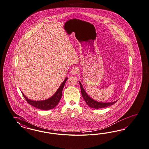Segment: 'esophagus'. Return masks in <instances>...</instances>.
<instances>
[{
    "label": "esophagus",
    "mask_w": 149,
    "mask_h": 149,
    "mask_svg": "<svg viewBox=\"0 0 149 149\" xmlns=\"http://www.w3.org/2000/svg\"><path fill=\"white\" fill-rule=\"evenodd\" d=\"M79 70H80V69H79V67H75L73 68L72 69L71 73L72 74V75H75V74H77L78 72H79Z\"/></svg>",
    "instance_id": "esophagus-1"
}]
</instances>
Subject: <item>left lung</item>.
Listing matches in <instances>:
<instances>
[{
  "label": "left lung",
  "instance_id": "obj_1",
  "mask_svg": "<svg viewBox=\"0 0 149 149\" xmlns=\"http://www.w3.org/2000/svg\"><path fill=\"white\" fill-rule=\"evenodd\" d=\"M79 83L80 85L82 97L85 100L86 103L90 107L95 109H102V108H104V107H106L113 105L118 101H115L114 102H100L94 100L91 97H89L88 94L85 92V89L83 88L82 85L80 81H79Z\"/></svg>",
  "mask_w": 149,
  "mask_h": 149
}]
</instances>
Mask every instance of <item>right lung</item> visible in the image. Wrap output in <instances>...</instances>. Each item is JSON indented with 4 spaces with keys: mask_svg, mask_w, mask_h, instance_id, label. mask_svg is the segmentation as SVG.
<instances>
[{
    "mask_svg": "<svg viewBox=\"0 0 149 149\" xmlns=\"http://www.w3.org/2000/svg\"><path fill=\"white\" fill-rule=\"evenodd\" d=\"M68 78H65L62 84L61 85L59 88L57 89L56 93L52 95V97L49 98L47 100L42 101H33L30 100L28 97L24 95V94L22 93L25 99L28 102L30 105L32 106L37 108V109H43V110H48L54 108L56 106L58 102L60 100L62 94V90L64 87L65 81L67 80Z\"/></svg>",
    "mask_w": 149,
    "mask_h": 149,
    "instance_id": "right-lung-1",
    "label": "right lung"
}]
</instances>
